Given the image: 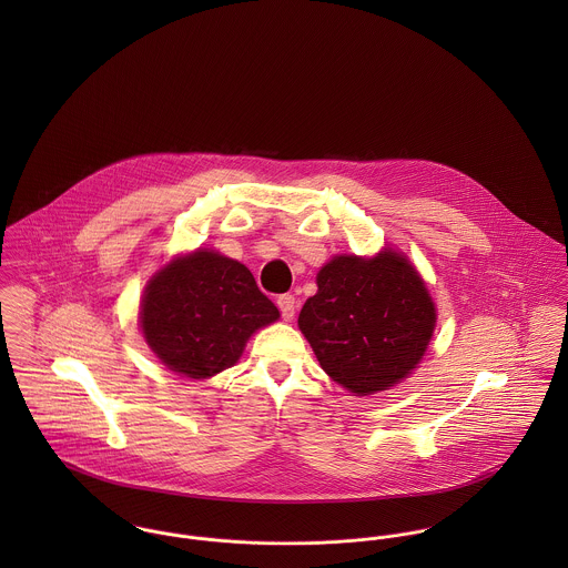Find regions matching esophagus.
Listing matches in <instances>:
<instances>
[{
  "instance_id": "1",
  "label": "esophagus",
  "mask_w": 568,
  "mask_h": 568,
  "mask_svg": "<svg viewBox=\"0 0 568 568\" xmlns=\"http://www.w3.org/2000/svg\"><path fill=\"white\" fill-rule=\"evenodd\" d=\"M277 308L282 313V320L284 322H291L295 317V311H297V302L293 295H280L277 297Z\"/></svg>"
}]
</instances>
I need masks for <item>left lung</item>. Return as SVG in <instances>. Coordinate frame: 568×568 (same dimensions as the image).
Masks as SVG:
<instances>
[{"instance_id": "8db88e82", "label": "left lung", "mask_w": 568, "mask_h": 568, "mask_svg": "<svg viewBox=\"0 0 568 568\" xmlns=\"http://www.w3.org/2000/svg\"><path fill=\"white\" fill-rule=\"evenodd\" d=\"M317 286L297 324L325 374L356 396L405 381L437 320L433 297L406 255L392 248L374 257L334 255L317 273Z\"/></svg>"}]
</instances>
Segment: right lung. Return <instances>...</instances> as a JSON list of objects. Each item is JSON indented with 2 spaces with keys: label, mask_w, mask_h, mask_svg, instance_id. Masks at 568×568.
Listing matches in <instances>:
<instances>
[{
  "label": "right lung",
  "mask_w": 568,
  "mask_h": 568,
  "mask_svg": "<svg viewBox=\"0 0 568 568\" xmlns=\"http://www.w3.org/2000/svg\"><path fill=\"white\" fill-rule=\"evenodd\" d=\"M280 320L251 271L219 251L170 260L146 284L140 327L170 372L210 378L243 356L248 336Z\"/></svg>",
  "instance_id": "1"
}]
</instances>
